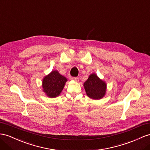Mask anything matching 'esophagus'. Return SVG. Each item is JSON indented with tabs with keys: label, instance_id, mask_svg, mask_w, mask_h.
Instances as JSON below:
<instances>
[{
	"label": "esophagus",
	"instance_id": "1",
	"mask_svg": "<svg viewBox=\"0 0 150 150\" xmlns=\"http://www.w3.org/2000/svg\"><path fill=\"white\" fill-rule=\"evenodd\" d=\"M71 79L72 80H75V81H76V82H78V81H79V78H78V77H71Z\"/></svg>",
	"mask_w": 150,
	"mask_h": 150
}]
</instances>
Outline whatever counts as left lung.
Returning a JSON list of instances; mask_svg holds the SVG:
<instances>
[{
  "mask_svg": "<svg viewBox=\"0 0 150 150\" xmlns=\"http://www.w3.org/2000/svg\"><path fill=\"white\" fill-rule=\"evenodd\" d=\"M87 95L94 99H101L106 93V85L105 82L99 79L98 76L91 74L83 84Z\"/></svg>",
  "mask_w": 150,
  "mask_h": 150,
  "instance_id": "1",
  "label": "left lung"
}]
</instances>
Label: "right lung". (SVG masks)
Wrapping results in <instances>:
<instances>
[{
    "label": "right lung",
    "mask_w": 150,
    "mask_h": 150,
    "mask_svg": "<svg viewBox=\"0 0 150 150\" xmlns=\"http://www.w3.org/2000/svg\"><path fill=\"white\" fill-rule=\"evenodd\" d=\"M67 81V79L60 75L58 71H53L43 80L44 92L50 98H56L62 91Z\"/></svg>",
    "instance_id": "right-lung-1"
}]
</instances>
